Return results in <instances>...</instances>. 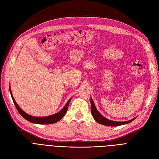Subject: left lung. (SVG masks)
Wrapping results in <instances>:
<instances>
[{"label":"left lung","mask_w":159,"mask_h":159,"mask_svg":"<svg viewBox=\"0 0 159 159\" xmlns=\"http://www.w3.org/2000/svg\"><path fill=\"white\" fill-rule=\"evenodd\" d=\"M91 111L92 116L96 120V122L104 125H108V126H119V125L127 124L131 122H132L133 120H134L137 118L135 117L132 120H128V121H125V122L113 121V120L107 119L105 117H104L102 115L97 111V109L94 104V102L93 101L91 97Z\"/></svg>","instance_id":"left-lung-1"}]
</instances>
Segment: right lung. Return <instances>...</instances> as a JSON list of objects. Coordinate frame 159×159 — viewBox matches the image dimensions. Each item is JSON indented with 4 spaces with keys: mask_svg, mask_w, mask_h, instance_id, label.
<instances>
[{
    "mask_svg": "<svg viewBox=\"0 0 159 159\" xmlns=\"http://www.w3.org/2000/svg\"><path fill=\"white\" fill-rule=\"evenodd\" d=\"M9 89H10V95L11 97H12V98L13 100V102L14 103V105L17 108V110L18 111V112L20 114V115L23 118H24L25 120H27V121H29L31 123H34V124H54V123H56L58 121H60L63 117L64 115L66 114L68 110V105H69V103L70 102V101L72 100V98H70V99L68 100V101L66 104L65 106L63 107V108L62 110L58 112L51 115V116H43V117H37V116H31V115L27 114L26 112H25L22 109H21L17 103H16V101L14 100V97L12 95V91H11V88H10V86L9 87Z\"/></svg>",
    "mask_w": 159,
    "mask_h": 159,
    "instance_id": "add662e5",
    "label": "right lung"
}]
</instances>
